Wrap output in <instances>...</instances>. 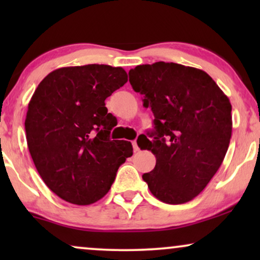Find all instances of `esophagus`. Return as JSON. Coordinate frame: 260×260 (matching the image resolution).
<instances>
[{
  "instance_id": "esophagus-1",
  "label": "esophagus",
  "mask_w": 260,
  "mask_h": 260,
  "mask_svg": "<svg viewBox=\"0 0 260 260\" xmlns=\"http://www.w3.org/2000/svg\"><path fill=\"white\" fill-rule=\"evenodd\" d=\"M133 147H134V150H135V151H138V150H140V148H138V145H137V141H136V140H135V141L133 142Z\"/></svg>"
}]
</instances>
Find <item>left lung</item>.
Returning a JSON list of instances; mask_svg holds the SVG:
<instances>
[{
    "label": "left lung",
    "mask_w": 260,
    "mask_h": 260,
    "mask_svg": "<svg viewBox=\"0 0 260 260\" xmlns=\"http://www.w3.org/2000/svg\"><path fill=\"white\" fill-rule=\"evenodd\" d=\"M130 84L154 113V141L145 149L156 166L143 174L151 194L169 205L201 193L225 158L232 135V105L205 71L158 61L129 72Z\"/></svg>",
    "instance_id": "1"
}]
</instances>
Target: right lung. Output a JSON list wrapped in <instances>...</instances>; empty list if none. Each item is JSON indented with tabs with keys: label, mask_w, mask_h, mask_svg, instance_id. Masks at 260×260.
Wrapping results in <instances>:
<instances>
[{
	"label": "right lung",
	"mask_w": 260,
	"mask_h": 260,
	"mask_svg": "<svg viewBox=\"0 0 260 260\" xmlns=\"http://www.w3.org/2000/svg\"><path fill=\"white\" fill-rule=\"evenodd\" d=\"M126 81L122 67H61L31 95L24 122L28 149L41 179L62 200L80 206L101 200L133 156L130 142L110 138L117 119L105 106Z\"/></svg>",
	"instance_id": "1"
}]
</instances>
